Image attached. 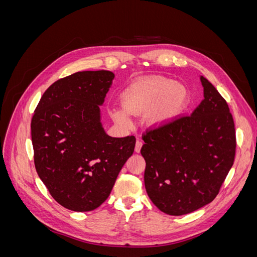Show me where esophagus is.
<instances>
[{
    "label": "esophagus",
    "mask_w": 257,
    "mask_h": 257,
    "mask_svg": "<svg viewBox=\"0 0 257 257\" xmlns=\"http://www.w3.org/2000/svg\"><path fill=\"white\" fill-rule=\"evenodd\" d=\"M143 145H144V142H143V141H141V139H138V141L136 142V146H135V151H136V152H141V149H142Z\"/></svg>",
    "instance_id": "esophagus-1"
}]
</instances>
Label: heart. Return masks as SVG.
<instances>
[{
	"label": "heart",
	"instance_id": "obj_1",
	"mask_svg": "<svg viewBox=\"0 0 257 257\" xmlns=\"http://www.w3.org/2000/svg\"><path fill=\"white\" fill-rule=\"evenodd\" d=\"M188 91L181 83L154 77L132 83L122 93L124 108L113 111L114 119L130 125V113L142 114L151 110L147 120L151 126H162L172 122L182 112L188 103Z\"/></svg>",
	"mask_w": 257,
	"mask_h": 257
}]
</instances>
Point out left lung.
<instances>
[{"label": "left lung", "instance_id": "obj_1", "mask_svg": "<svg viewBox=\"0 0 257 257\" xmlns=\"http://www.w3.org/2000/svg\"><path fill=\"white\" fill-rule=\"evenodd\" d=\"M200 81L204 99L192 114L143 135L146 191L170 215L211 203L234 164L236 132L229 107L204 76Z\"/></svg>", "mask_w": 257, "mask_h": 257}]
</instances>
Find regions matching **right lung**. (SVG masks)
Masks as SVG:
<instances>
[{"label": "right lung", "instance_id": "1", "mask_svg": "<svg viewBox=\"0 0 257 257\" xmlns=\"http://www.w3.org/2000/svg\"><path fill=\"white\" fill-rule=\"evenodd\" d=\"M114 74L85 71L53 82L31 121L36 172L58 203L91 211L109 196L115 179L134 152L135 136L110 137L100 123Z\"/></svg>", "mask_w": 257, "mask_h": 257}]
</instances>
